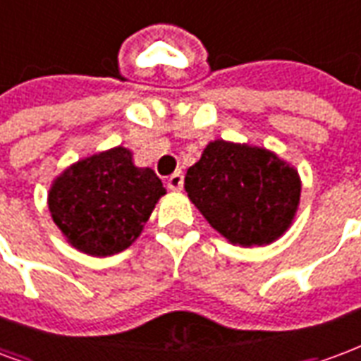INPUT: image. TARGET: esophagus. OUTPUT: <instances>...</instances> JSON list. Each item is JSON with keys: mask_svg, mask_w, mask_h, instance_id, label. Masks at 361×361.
<instances>
[{"mask_svg": "<svg viewBox=\"0 0 361 361\" xmlns=\"http://www.w3.org/2000/svg\"><path fill=\"white\" fill-rule=\"evenodd\" d=\"M183 184H184V177L180 171H175L169 178H167V188L173 192H180L183 190Z\"/></svg>", "mask_w": 361, "mask_h": 361, "instance_id": "esophagus-1", "label": "esophagus"}]
</instances>
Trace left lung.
I'll list each match as a JSON object with an SVG mask.
<instances>
[{
  "label": "left lung",
  "mask_w": 361,
  "mask_h": 361,
  "mask_svg": "<svg viewBox=\"0 0 361 361\" xmlns=\"http://www.w3.org/2000/svg\"><path fill=\"white\" fill-rule=\"evenodd\" d=\"M184 188L211 226L230 243L276 242L293 224L300 177L272 150L216 139L186 171Z\"/></svg>",
  "instance_id": "left-lung-1"
}]
</instances>
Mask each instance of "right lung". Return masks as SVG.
<instances>
[{"label":"right lung","mask_w":361,"mask_h":361,"mask_svg":"<svg viewBox=\"0 0 361 361\" xmlns=\"http://www.w3.org/2000/svg\"><path fill=\"white\" fill-rule=\"evenodd\" d=\"M165 196L150 167H137L123 146L75 161L53 180L47 203L66 242L91 257H110L131 245Z\"/></svg>","instance_id":"obj_1"}]
</instances>
